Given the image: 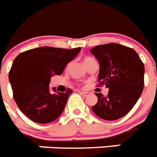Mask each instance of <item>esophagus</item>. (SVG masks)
<instances>
[{
	"label": "esophagus",
	"instance_id": "34e87169",
	"mask_svg": "<svg viewBox=\"0 0 157 157\" xmlns=\"http://www.w3.org/2000/svg\"><path fill=\"white\" fill-rule=\"evenodd\" d=\"M80 94H82V95H83V96H87L88 94H89V92H86V91H79Z\"/></svg>",
	"mask_w": 157,
	"mask_h": 157
}]
</instances>
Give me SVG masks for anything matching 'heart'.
<instances>
[{
    "label": "heart",
    "mask_w": 157,
    "mask_h": 157,
    "mask_svg": "<svg viewBox=\"0 0 157 157\" xmlns=\"http://www.w3.org/2000/svg\"><path fill=\"white\" fill-rule=\"evenodd\" d=\"M91 58H86V59L84 60V62H86V61H89V60H90V59H91Z\"/></svg>",
    "instance_id": "1"
}]
</instances>
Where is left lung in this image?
Instances as JSON below:
<instances>
[{
	"mask_svg": "<svg viewBox=\"0 0 157 157\" xmlns=\"http://www.w3.org/2000/svg\"><path fill=\"white\" fill-rule=\"evenodd\" d=\"M90 52L100 64L99 86L109 89L107 96L95 93V115L106 120L124 117L140 97L144 85V66L133 49L117 43L94 46Z\"/></svg>",
	"mask_w": 157,
	"mask_h": 157,
	"instance_id": "1",
	"label": "left lung"
}]
</instances>
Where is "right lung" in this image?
<instances>
[{
    "label": "right lung",
    "instance_id": "obj_1",
    "mask_svg": "<svg viewBox=\"0 0 157 157\" xmlns=\"http://www.w3.org/2000/svg\"><path fill=\"white\" fill-rule=\"evenodd\" d=\"M81 48H35L18 54L9 73L13 99L27 117L38 124L53 122L63 113L72 90L51 94L53 75H60ZM55 91V88H53Z\"/></svg>",
    "mask_w": 157,
    "mask_h": 157
}]
</instances>
